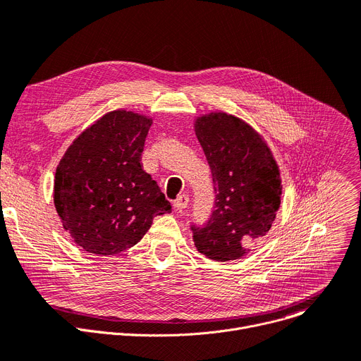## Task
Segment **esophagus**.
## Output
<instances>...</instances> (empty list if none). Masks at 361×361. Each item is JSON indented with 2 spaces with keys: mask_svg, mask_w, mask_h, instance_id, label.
I'll use <instances>...</instances> for the list:
<instances>
[{
  "mask_svg": "<svg viewBox=\"0 0 361 361\" xmlns=\"http://www.w3.org/2000/svg\"><path fill=\"white\" fill-rule=\"evenodd\" d=\"M187 204H188V196H187V195H180V196L177 197L176 203H174L176 209H177L178 212H183V211L185 209V207H187Z\"/></svg>",
  "mask_w": 361,
  "mask_h": 361,
  "instance_id": "esophagus-1",
  "label": "esophagus"
}]
</instances>
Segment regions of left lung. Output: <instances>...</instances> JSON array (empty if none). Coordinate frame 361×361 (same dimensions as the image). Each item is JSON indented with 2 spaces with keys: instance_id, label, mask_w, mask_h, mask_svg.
Returning <instances> with one entry per match:
<instances>
[{
  "instance_id": "8db88e82",
  "label": "left lung",
  "mask_w": 361,
  "mask_h": 361,
  "mask_svg": "<svg viewBox=\"0 0 361 361\" xmlns=\"http://www.w3.org/2000/svg\"><path fill=\"white\" fill-rule=\"evenodd\" d=\"M212 171L215 206L192 225L196 249L216 262L241 259L267 235L281 204L279 168L259 133L238 117L211 112L195 121Z\"/></svg>"
}]
</instances>
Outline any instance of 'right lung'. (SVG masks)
<instances>
[{
  "label": "right lung",
  "instance_id": "obj_1",
  "mask_svg": "<svg viewBox=\"0 0 361 361\" xmlns=\"http://www.w3.org/2000/svg\"><path fill=\"white\" fill-rule=\"evenodd\" d=\"M150 126L146 116L111 111L75 137L56 166L55 209L85 252L118 255L143 238L155 216L171 212L140 162Z\"/></svg>",
  "mask_w": 361,
  "mask_h": 361
}]
</instances>
